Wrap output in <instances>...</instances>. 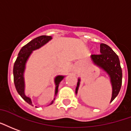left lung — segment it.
Returning <instances> with one entry per match:
<instances>
[{
    "instance_id": "obj_1",
    "label": "left lung",
    "mask_w": 131,
    "mask_h": 131,
    "mask_svg": "<svg viewBox=\"0 0 131 131\" xmlns=\"http://www.w3.org/2000/svg\"><path fill=\"white\" fill-rule=\"evenodd\" d=\"M100 52L99 55H92L91 59L94 64L103 69L110 76L112 86V99L110 101V102H112L118 95L122 87V71L119 57L110 46L105 43H101ZM80 78L78 79L77 87L75 88V94L78 92Z\"/></svg>"
}]
</instances>
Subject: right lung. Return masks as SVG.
<instances>
[{"instance_id": "right-lung-1", "label": "right lung", "mask_w": 131, "mask_h": 131, "mask_svg": "<svg viewBox=\"0 0 131 131\" xmlns=\"http://www.w3.org/2000/svg\"><path fill=\"white\" fill-rule=\"evenodd\" d=\"M52 37L51 36L41 35L32 39V41H30L29 43L22 47V48L19 51L18 57L14 62L13 74H14V83L15 88H16V91L19 93V95L30 105H32L31 99L28 96H26L24 93L25 83H24V73L25 67H26V63L32 51L38 49L42 46H43L48 41H50ZM64 76H63V75H58L55 78V83L56 85L55 96H56V94H58V86H59V84L61 82V80L64 78ZM53 100H55V98ZM53 103V101H52L51 105Z\"/></svg>"}]
</instances>
